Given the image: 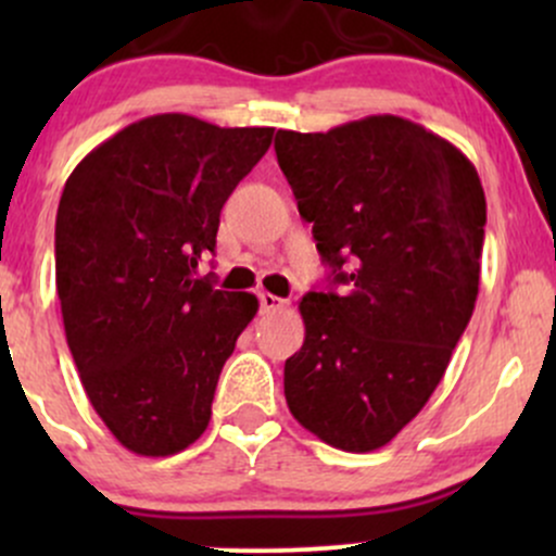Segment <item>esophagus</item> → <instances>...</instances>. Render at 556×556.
<instances>
[{
  "label": "esophagus",
  "instance_id": "34e87169",
  "mask_svg": "<svg viewBox=\"0 0 556 556\" xmlns=\"http://www.w3.org/2000/svg\"><path fill=\"white\" fill-rule=\"evenodd\" d=\"M261 314H274V311H282L287 308V300L271 295V292H261Z\"/></svg>",
  "mask_w": 556,
  "mask_h": 556
}]
</instances>
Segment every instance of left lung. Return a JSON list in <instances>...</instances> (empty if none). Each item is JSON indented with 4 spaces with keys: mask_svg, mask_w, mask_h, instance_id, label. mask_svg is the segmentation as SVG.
<instances>
[{
    "mask_svg": "<svg viewBox=\"0 0 556 556\" xmlns=\"http://www.w3.org/2000/svg\"><path fill=\"white\" fill-rule=\"evenodd\" d=\"M274 151L344 287L300 300L305 340L285 363L287 407L321 442L374 452L424 410L473 316L481 180L457 146L394 114L279 130Z\"/></svg>",
    "mask_w": 556,
    "mask_h": 556,
    "instance_id": "obj_1",
    "label": "left lung"
}]
</instances>
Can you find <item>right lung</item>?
<instances>
[{"instance_id":"right-lung-1","label":"right lung","mask_w":556,"mask_h":556,"mask_svg":"<svg viewBox=\"0 0 556 556\" xmlns=\"http://www.w3.org/2000/svg\"><path fill=\"white\" fill-rule=\"evenodd\" d=\"M271 138L274 127L154 114L67 177L54 229L67 344L93 410L136 455H177L212 420L222 366L258 300L193 274Z\"/></svg>"}]
</instances>
